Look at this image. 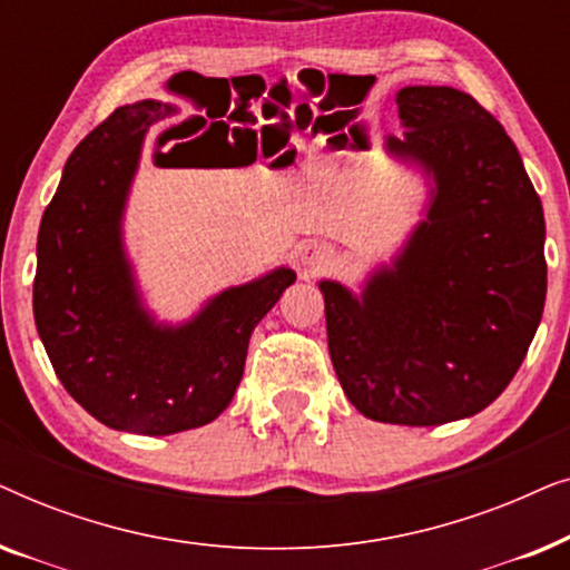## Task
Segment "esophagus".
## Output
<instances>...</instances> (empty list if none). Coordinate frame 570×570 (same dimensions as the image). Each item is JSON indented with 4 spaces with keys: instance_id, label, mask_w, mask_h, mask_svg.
I'll use <instances>...</instances> for the list:
<instances>
[{
    "instance_id": "1",
    "label": "esophagus",
    "mask_w": 570,
    "mask_h": 570,
    "mask_svg": "<svg viewBox=\"0 0 570 570\" xmlns=\"http://www.w3.org/2000/svg\"><path fill=\"white\" fill-rule=\"evenodd\" d=\"M298 259L311 275H322V272H326L337 262V252L332 246L318 244V240H308V244L298 248Z\"/></svg>"
}]
</instances>
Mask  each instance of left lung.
I'll use <instances>...</instances> for the list:
<instances>
[{
    "label": "left lung",
    "instance_id": "8db88e82",
    "mask_svg": "<svg viewBox=\"0 0 570 570\" xmlns=\"http://www.w3.org/2000/svg\"><path fill=\"white\" fill-rule=\"evenodd\" d=\"M404 139L389 153L433 176L428 217L361 298L322 279L332 365L357 412L443 425L485 410L540 326L548 262L542 202L517 145L456 88L396 92Z\"/></svg>",
    "mask_w": 570,
    "mask_h": 570
}]
</instances>
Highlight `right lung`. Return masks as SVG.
Instances as JSON below:
<instances>
[{
    "label": "right lung",
    "mask_w": 570,
    "mask_h": 570,
    "mask_svg": "<svg viewBox=\"0 0 570 570\" xmlns=\"http://www.w3.org/2000/svg\"><path fill=\"white\" fill-rule=\"evenodd\" d=\"M170 114L176 106L160 100L121 106L75 147L41 217L33 279L38 334L69 396L114 431L142 435L213 423L244 376L254 326L295 283L279 267L215 295L181 326L155 324L142 308L121 215L147 129ZM181 163L215 166L213 147Z\"/></svg>",
    "instance_id": "right-lung-1"
}]
</instances>
